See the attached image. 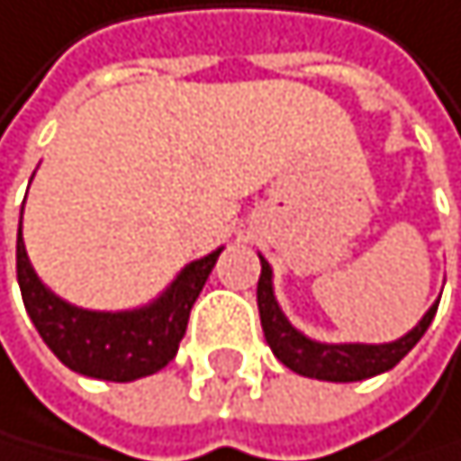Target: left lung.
<instances>
[{"mask_svg":"<svg viewBox=\"0 0 461 461\" xmlns=\"http://www.w3.org/2000/svg\"><path fill=\"white\" fill-rule=\"evenodd\" d=\"M261 258V276H258V287H256V301H258V318H261V330L270 343L273 355L293 369L295 375L315 377V380H330V383H355L366 380L394 369V366L409 355L417 340L425 335V330L431 327V321L437 315L434 304L422 315L417 327L392 343H318L307 338L304 332H298L287 315L281 312L278 301L273 295V270Z\"/></svg>","mask_w":461,"mask_h":461,"instance_id":"8db88e82","label":"left lung"}]
</instances>
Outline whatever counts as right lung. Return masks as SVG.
<instances>
[{
  "instance_id": "right-lung-1",
  "label": "right lung",
  "mask_w": 461,
  "mask_h": 461,
  "mask_svg": "<svg viewBox=\"0 0 461 461\" xmlns=\"http://www.w3.org/2000/svg\"><path fill=\"white\" fill-rule=\"evenodd\" d=\"M219 253L222 248L185 265L166 293L146 307L92 312L67 304L41 285L27 258L19 225L16 276L30 321L67 369L98 380L129 383L160 372L168 360H174L188 327L191 307L203 293Z\"/></svg>"
}]
</instances>
